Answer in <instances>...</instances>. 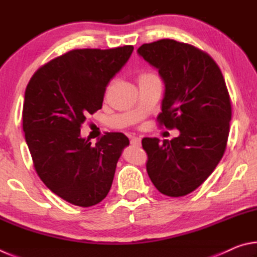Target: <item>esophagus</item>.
<instances>
[{
	"instance_id": "obj_1",
	"label": "esophagus",
	"mask_w": 257,
	"mask_h": 257,
	"mask_svg": "<svg viewBox=\"0 0 257 257\" xmlns=\"http://www.w3.org/2000/svg\"><path fill=\"white\" fill-rule=\"evenodd\" d=\"M130 144L134 145V146H141V144H142L141 138H138V137H132V138H130Z\"/></svg>"
}]
</instances>
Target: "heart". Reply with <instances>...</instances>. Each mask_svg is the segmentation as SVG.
<instances>
[{"label": "heart", "instance_id": "heart-1", "mask_svg": "<svg viewBox=\"0 0 257 257\" xmlns=\"http://www.w3.org/2000/svg\"><path fill=\"white\" fill-rule=\"evenodd\" d=\"M151 76H153V75H152V73H144V75H142V76H141V79H143V78L151 77ZM141 79H139V80H141Z\"/></svg>", "mask_w": 257, "mask_h": 257}]
</instances>
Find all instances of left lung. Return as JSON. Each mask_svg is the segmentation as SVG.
<instances>
[{"mask_svg":"<svg viewBox=\"0 0 257 257\" xmlns=\"http://www.w3.org/2000/svg\"><path fill=\"white\" fill-rule=\"evenodd\" d=\"M137 53L164 82L159 123L180 133L171 141L143 138L146 170L160 193L185 196L207 179L225 151L231 103L224 78L210 55L185 43L161 40Z\"/></svg>","mask_w":257,"mask_h":257,"instance_id":"obj_1","label":"left lung"}]
</instances>
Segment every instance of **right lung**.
Here are the masks:
<instances>
[{
	"mask_svg": "<svg viewBox=\"0 0 257 257\" xmlns=\"http://www.w3.org/2000/svg\"><path fill=\"white\" fill-rule=\"evenodd\" d=\"M134 51L72 50L38 69L25 92L23 128L35 170L50 190L73 205L102 202L129 139L107 133L92 146L80 136L86 116L102 107L104 93Z\"/></svg>",
	"mask_w": 257,
	"mask_h": 257,
	"instance_id": "right-lung-1",
	"label": "right lung"
}]
</instances>
